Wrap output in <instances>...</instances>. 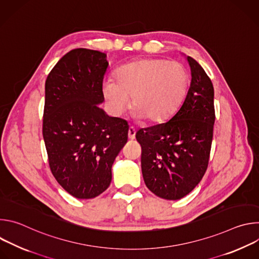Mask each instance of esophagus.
<instances>
[{
  "instance_id": "34e87169",
  "label": "esophagus",
  "mask_w": 259,
  "mask_h": 259,
  "mask_svg": "<svg viewBox=\"0 0 259 259\" xmlns=\"http://www.w3.org/2000/svg\"><path fill=\"white\" fill-rule=\"evenodd\" d=\"M135 134H136V130L134 127H130L129 130H128V137L129 139H134L135 138Z\"/></svg>"
}]
</instances>
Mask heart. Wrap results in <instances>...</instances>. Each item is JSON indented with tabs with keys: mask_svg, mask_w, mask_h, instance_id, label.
<instances>
[{
	"mask_svg": "<svg viewBox=\"0 0 259 259\" xmlns=\"http://www.w3.org/2000/svg\"><path fill=\"white\" fill-rule=\"evenodd\" d=\"M188 71L181 63L162 58L139 59L118 68L116 82L106 80L102 94L115 115L129 104L134 117L157 123L168 118L186 93Z\"/></svg>",
	"mask_w": 259,
	"mask_h": 259,
	"instance_id": "b5f03b06",
	"label": "heart"
}]
</instances>
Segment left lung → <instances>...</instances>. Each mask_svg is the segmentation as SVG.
Listing matches in <instances>:
<instances>
[{"label": "left lung", "mask_w": 259, "mask_h": 259, "mask_svg": "<svg viewBox=\"0 0 259 259\" xmlns=\"http://www.w3.org/2000/svg\"><path fill=\"white\" fill-rule=\"evenodd\" d=\"M187 59L192 81L180 107L165 123L136 132L145 186L166 200H179L197 187L208 167L213 137L212 82L194 58Z\"/></svg>", "instance_id": "1"}]
</instances>
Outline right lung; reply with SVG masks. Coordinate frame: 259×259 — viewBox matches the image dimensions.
<instances>
[{"label":"right lung","instance_id":"right-lung-1","mask_svg":"<svg viewBox=\"0 0 259 259\" xmlns=\"http://www.w3.org/2000/svg\"><path fill=\"white\" fill-rule=\"evenodd\" d=\"M106 54L85 48L66 53L45 83L43 137L51 172L77 199H92L112 181V166L129 126L108 117L102 103Z\"/></svg>","mask_w":259,"mask_h":259}]
</instances>
